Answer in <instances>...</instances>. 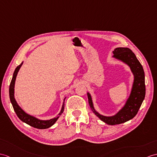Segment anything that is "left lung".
<instances>
[{
    "instance_id": "1",
    "label": "left lung",
    "mask_w": 157,
    "mask_h": 157,
    "mask_svg": "<svg viewBox=\"0 0 157 157\" xmlns=\"http://www.w3.org/2000/svg\"><path fill=\"white\" fill-rule=\"evenodd\" d=\"M112 52L114 54L112 57L128 65L134 75L132 90L125 104L114 116L101 115L94 108L92 96L87 92L88 102L92 110L101 121L109 125L120 124L132 119L140 108L146 94L144 70L135 54L127 47H117Z\"/></svg>"
}]
</instances>
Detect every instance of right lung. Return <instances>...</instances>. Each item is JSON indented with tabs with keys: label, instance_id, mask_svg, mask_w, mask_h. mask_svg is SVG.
Wrapping results in <instances>:
<instances>
[{
	"label": "right lung",
	"instance_id": "obj_1",
	"mask_svg": "<svg viewBox=\"0 0 157 157\" xmlns=\"http://www.w3.org/2000/svg\"><path fill=\"white\" fill-rule=\"evenodd\" d=\"M23 62H22V63L19 65V66H17V68L15 69V70H14V71L12 80H11V82H10V83L9 96H10V102H11V104L13 105V107L14 112H15L17 116L19 117V118L21 120V121H23V122L27 124L30 125L31 126L34 127V128H38V129L48 128H49V127L53 126L54 124L56 122L57 119L59 118V116L62 114V113H63V112L64 110V105H65L64 102H65V101H63V105H62L61 110L60 112L59 113V114H58L57 117H55L52 119L47 120H43L38 119L37 118L34 117V116L27 114V113L25 112L23 110V109H22L19 106V104H17L15 98H14V83H15L16 78H17L18 72H19L21 67L22 66V65H23ZM65 98H64V101H65Z\"/></svg>",
	"mask_w": 157,
	"mask_h": 157
}]
</instances>
